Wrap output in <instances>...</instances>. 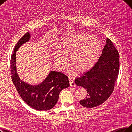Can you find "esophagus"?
<instances>
[{"label": "esophagus", "instance_id": "34e87169", "mask_svg": "<svg viewBox=\"0 0 132 132\" xmlns=\"http://www.w3.org/2000/svg\"><path fill=\"white\" fill-rule=\"evenodd\" d=\"M69 83H70V86L71 87H76V84L75 83L74 81H73L71 78L69 77Z\"/></svg>", "mask_w": 132, "mask_h": 132}]
</instances>
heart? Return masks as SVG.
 Masks as SVG:
<instances>
[{
    "instance_id": "1",
    "label": "heart",
    "mask_w": 132,
    "mask_h": 132,
    "mask_svg": "<svg viewBox=\"0 0 132 132\" xmlns=\"http://www.w3.org/2000/svg\"><path fill=\"white\" fill-rule=\"evenodd\" d=\"M61 51H56L55 61L58 67L63 68L69 56V64L76 72H84L96 63L101 51L100 42L88 34L74 35L65 38L60 44Z\"/></svg>"
}]
</instances>
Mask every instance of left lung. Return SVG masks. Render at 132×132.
I'll use <instances>...</instances> for the list:
<instances>
[{"mask_svg":"<svg viewBox=\"0 0 132 132\" xmlns=\"http://www.w3.org/2000/svg\"><path fill=\"white\" fill-rule=\"evenodd\" d=\"M119 54L110 39H106L102 54L89 70L75 79L77 86L86 89L87 95L80 104L88 108L102 104L111 95L119 72Z\"/></svg>","mask_w":132,"mask_h":132,"instance_id":"obj_1","label":"left lung"}]
</instances>
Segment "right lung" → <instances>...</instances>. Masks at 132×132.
Instances as JSON below:
<instances>
[{
  "label": "right lung",
  "mask_w": 132,
  "mask_h": 132,
  "mask_svg": "<svg viewBox=\"0 0 132 132\" xmlns=\"http://www.w3.org/2000/svg\"><path fill=\"white\" fill-rule=\"evenodd\" d=\"M30 34H25L15 45L11 58V78L14 85L23 101L29 106L38 111L48 110L53 108L63 89L70 86L68 77L61 72L51 71L44 81L32 86L21 80L17 72L15 52L19 47L29 40Z\"/></svg>",
  "instance_id": "add662e5"
}]
</instances>
